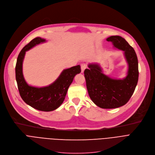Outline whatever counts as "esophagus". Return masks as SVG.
Wrapping results in <instances>:
<instances>
[{
	"mask_svg": "<svg viewBox=\"0 0 155 155\" xmlns=\"http://www.w3.org/2000/svg\"><path fill=\"white\" fill-rule=\"evenodd\" d=\"M87 68V65H85V64H81V73L82 74V73H84V70H85V68Z\"/></svg>",
	"mask_w": 155,
	"mask_h": 155,
	"instance_id": "esophagus-1",
	"label": "esophagus"
}]
</instances>
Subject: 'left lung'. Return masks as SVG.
<instances>
[{"instance_id": "1", "label": "left lung", "mask_w": 155, "mask_h": 155, "mask_svg": "<svg viewBox=\"0 0 155 155\" xmlns=\"http://www.w3.org/2000/svg\"><path fill=\"white\" fill-rule=\"evenodd\" d=\"M114 47L124 51L128 65L127 75L123 79H114L105 75L99 64H88L84 71L88 95L94 104L101 108L120 107L129 101L138 80V61L135 50L125 38L115 35L107 38Z\"/></svg>"}]
</instances>
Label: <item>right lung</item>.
Instances as JSON below:
<instances>
[{
  "mask_svg": "<svg viewBox=\"0 0 155 155\" xmlns=\"http://www.w3.org/2000/svg\"><path fill=\"white\" fill-rule=\"evenodd\" d=\"M45 42V39L36 37L20 51L15 66V78L20 95L27 105L40 111H51L62 104L68 87L75 76L80 73L81 69L80 65H77L64 70L54 83L47 87L38 88L28 85L22 72L25 52L35 45Z\"/></svg>",
  "mask_w": 155,
  "mask_h": 155,
  "instance_id": "1",
  "label": "right lung"
}]
</instances>
